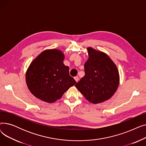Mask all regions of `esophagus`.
<instances>
[{"label":"esophagus","instance_id":"34e87169","mask_svg":"<svg viewBox=\"0 0 146 146\" xmlns=\"http://www.w3.org/2000/svg\"><path fill=\"white\" fill-rule=\"evenodd\" d=\"M74 80H76V82H78L79 81V80L78 76H76V77H74Z\"/></svg>","mask_w":146,"mask_h":146}]
</instances>
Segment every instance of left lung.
I'll return each instance as SVG.
<instances>
[{
  "instance_id": "8db88e82",
  "label": "left lung",
  "mask_w": 146,
  "mask_h": 146,
  "mask_svg": "<svg viewBox=\"0 0 146 146\" xmlns=\"http://www.w3.org/2000/svg\"><path fill=\"white\" fill-rule=\"evenodd\" d=\"M87 50L85 75L75 86L89 102L97 104L108 100L115 93L119 74L116 64L106 53L91 47Z\"/></svg>"
}]
</instances>
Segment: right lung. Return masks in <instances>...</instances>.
Listing matches in <instances>:
<instances>
[{"instance_id": "obj_1", "label": "right lung", "mask_w": 146, "mask_h": 146, "mask_svg": "<svg viewBox=\"0 0 146 146\" xmlns=\"http://www.w3.org/2000/svg\"><path fill=\"white\" fill-rule=\"evenodd\" d=\"M64 54L58 49L43 51L29 64L25 74L27 85L35 97L53 103L76 83L65 66Z\"/></svg>"}]
</instances>
